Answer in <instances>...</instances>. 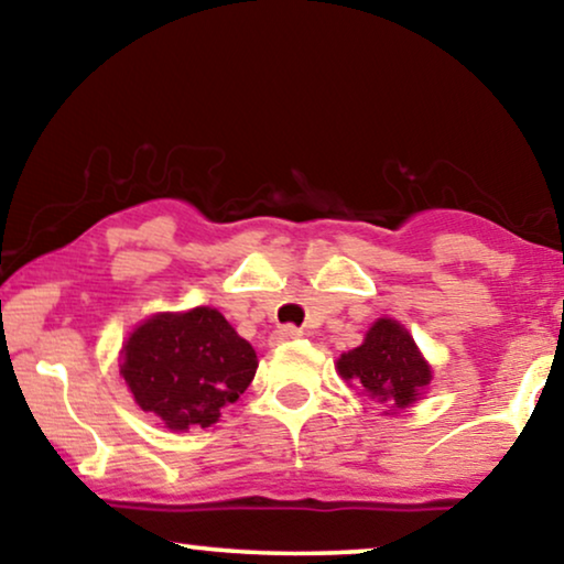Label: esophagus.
<instances>
[{"label":"esophagus","mask_w":564,"mask_h":564,"mask_svg":"<svg viewBox=\"0 0 564 564\" xmlns=\"http://www.w3.org/2000/svg\"><path fill=\"white\" fill-rule=\"evenodd\" d=\"M303 336V330L297 326H282L276 328V341H292V338H300Z\"/></svg>","instance_id":"obj_1"}]
</instances>
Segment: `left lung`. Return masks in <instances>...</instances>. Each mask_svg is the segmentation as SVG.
Here are the masks:
<instances>
[{
	"mask_svg": "<svg viewBox=\"0 0 564 564\" xmlns=\"http://www.w3.org/2000/svg\"><path fill=\"white\" fill-rule=\"evenodd\" d=\"M338 372L390 408L411 405L431 382V367L415 349L411 334L390 318L377 321L365 344L341 354Z\"/></svg>",
	"mask_w": 564,
	"mask_h": 564,
	"instance_id": "8db88e82",
	"label": "left lung"
}]
</instances>
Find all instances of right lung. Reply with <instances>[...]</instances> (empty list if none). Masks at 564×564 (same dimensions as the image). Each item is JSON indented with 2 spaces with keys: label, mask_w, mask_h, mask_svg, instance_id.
<instances>
[{
  "label": "right lung",
  "mask_w": 564,
  "mask_h": 564,
  "mask_svg": "<svg viewBox=\"0 0 564 564\" xmlns=\"http://www.w3.org/2000/svg\"><path fill=\"white\" fill-rule=\"evenodd\" d=\"M257 351L213 307L153 315L122 346L135 403L169 429H207L257 375Z\"/></svg>",
  "instance_id": "add662e5"
}]
</instances>
